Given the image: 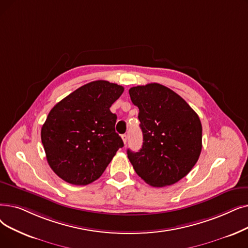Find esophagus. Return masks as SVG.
Listing matches in <instances>:
<instances>
[{
    "instance_id": "34e87169",
    "label": "esophagus",
    "mask_w": 248,
    "mask_h": 248,
    "mask_svg": "<svg viewBox=\"0 0 248 248\" xmlns=\"http://www.w3.org/2000/svg\"><path fill=\"white\" fill-rule=\"evenodd\" d=\"M122 139H123V141H124V144L125 145L126 142H127V135H126V134H124V135L122 136Z\"/></svg>"
}]
</instances>
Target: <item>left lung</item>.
<instances>
[{"mask_svg":"<svg viewBox=\"0 0 248 248\" xmlns=\"http://www.w3.org/2000/svg\"><path fill=\"white\" fill-rule=\"evenodd\" d=\"M139 108L143 146L127 150V158L148 185L162 187L176 184L192 169L202 151L199 115L174 91L158 83L128 90Z\"/></svg>","mask_w":248,"mask_h":248,"instance_id":"8db88e82","label":"left lung"}]
</instances>
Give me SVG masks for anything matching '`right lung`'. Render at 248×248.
Returning a JSON list of instances; mask_svg holds the SVG:
<instances>
[{
	"instance_id": "right-lung-1",
	"label": "right lung",
	"mask_w": 248,
	"mask_h": 248,
	"mask_svg": "<svg viewBox=\"0 0 248 248\" xmlns=\"http://www.w3.org/2000/svg\"><path fill=\"white\" fill-rule=\"evenodd\" d=\"M124 87L98 80L72 92L52 107L41 127V142L55 173L75 186L98 179L124 147L110 111Z\"/></svg>"
}]
</instances>
